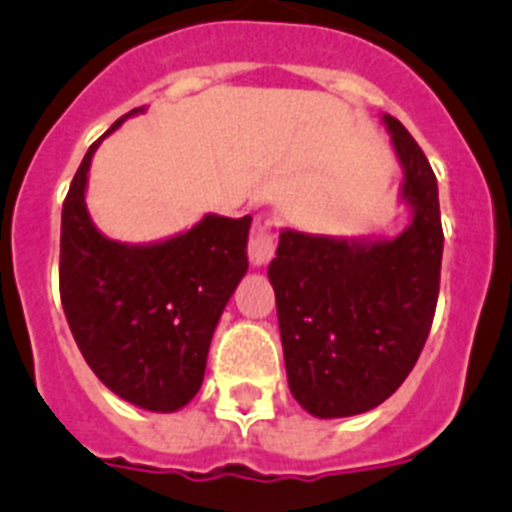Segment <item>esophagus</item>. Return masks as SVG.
Segmentation results:
<instances>
[{"label":"esophagus","mask_w":512,"mask_h":512,"mask_svg":"<svg viewBox=\"0 0 512 512\" xmlns=\"http://www.w3.org/2000/svg\"><path fill=\"white\" fill-rule=\"evenodd\" d=\"M274 248H277V241H274V230H271V223L256 225L251 233V241H248V259H251L253 266H266L271 259H274Z\"/></svg>","instance_id":"34e87169"}]
</instances>
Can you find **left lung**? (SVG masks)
<instances>
[{"label": "left lung", "instance_id": "left-lung-1", "mask_svg": "<svg viewBox=\"0 0 512 512\" xmlns=\"http://www.w3.org/2000/svg\"><path fill=\"white\" fill-rule=\"evenodd\" d=\"M402 166L397 235L282 228L269 282L277 295L289 390L315 418L382 405L413 372L433 323L443 230L431 164L400 120L382 115Z\"/></svg>", "mask_w": 512, "mask_h": 512}]
</instances>
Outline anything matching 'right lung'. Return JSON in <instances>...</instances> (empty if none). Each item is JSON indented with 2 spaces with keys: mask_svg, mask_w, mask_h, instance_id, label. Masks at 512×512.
<instances>
[{
  "mask_svg": "<svg viewBox=\"0 0 512 512\" xmlns=\"http://www.w3.org/2000/svg\"><path fill=\"white\" fill-rule=\"evenodd\" d=\"M130 110L102 138L128 117ZM87 151L61 212V305L99 382L135 408L176 413L202 387L212 333L248 271L251 215H205L153 243L112 241L92 223Z\"/></svg>",
  "mask_w": 512,
  "mask_h": 512,
  "instance_id": "1",
  "label": "right lung"
}]
</instances>
